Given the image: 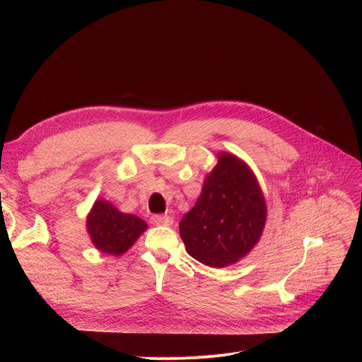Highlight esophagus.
Segmentation results:
<instances>
[{"label": "esophagus", "mask_w": 362, "mask_h": 362, "mask_svg": "<svg viewBox=\"0 0 362 362\" xmlns=\"http://www.w3.org/2000/svg\"><path fill=\"white\" fill-rule=\"evenodd\" d=\"M151 223L154 226H171L173 224V218L170 216H152Z\"/></svg>", "instance_id": "1"}]
</instances>
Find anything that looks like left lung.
Listing matches in <instances>:
<instances>
[{
  "instance_id": "left-lung-1",
  "label": "left lung",
  "mask_w": 362,
  "mask_h": 362,
  "mask_svg": "<svg viewBox=\"0 0 362 362\" xmlns=\"http://www.w3.org/2000/svg\"><path fill=\"white\" fill-rule=\"evenodd\" d=\"M265 220L261 186L251 167L230 152H218L199 198L179 224L187 254L208 267L236 264L259 242Z\"/></svg>"
}]
</instances>
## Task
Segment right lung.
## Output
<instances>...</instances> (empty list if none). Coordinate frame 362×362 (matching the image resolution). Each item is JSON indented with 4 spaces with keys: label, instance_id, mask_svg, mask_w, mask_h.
Segmentation results:
<instances>
[{
    "label": "right lung",
    "instance_id": "obj_1",
    "mask_svg": "<svg viewBox=\"0 0 362 362\" xmlns=\"http://www.w3.org/2000/svg\"><path fill=\"white\" fill-rule=\"evenodd\" d=\"M148 229L135 214H124L107 199H97L86 216V232L92 245L103 254L123 255Z\"/></svg>",
    "mask_w": 362,
    "mask_h": 362
}]
</instances>
